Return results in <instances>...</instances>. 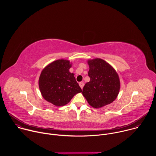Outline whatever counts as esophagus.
Returning <instances> with one entry per match:
<instances>
[{
	"label": "esophagus",
	"instance_id": "1",
	"mask_svg": "<svg viewBox=\"0 0 156 156\" xmlns=\"http://www.w3.org/2000/svg\"><path fill=\"white\" fill-rule=\"evenodd\" d=\"M79 85H80V86L81 87V88L83 89V86H84V83H83V82H80V83H79Z\"/></svg>",
	"mask_w": 156,
	"mask_h": 156
}]
</instances>
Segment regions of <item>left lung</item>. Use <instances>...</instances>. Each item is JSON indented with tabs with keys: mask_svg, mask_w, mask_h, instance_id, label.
I'll return each mask as SVG.
<instances>
[{
	"mask_svg": "<svg viewBox=\"0 0 156 156\" xmlns=\"http://www.w3.org/2000/svg\"><path fill=\"white\" fill-rule=\"evenodd\" d=\"M87 63L90 81L83 87V96L89 104L96 108L112 103L117 98L120 88L117 73L101 58L88 60Z\"/></svg>",
	"mask_w": 156,
	"mask_h": 156,
	"instance_id": "obj_1",
	"label": "left lung"
}]
</instances>
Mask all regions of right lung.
<instances>
[{
    "mask_svg": "<svg viewBox=\"0 0 156 156\" xmlns=\"http://www.w3.org/2000/svg\"><path fill=\"white\" fill-rule=\"evenodd\" d=\"M69 60H55L44 68L39 78V87L44 99L55 106L67 104L82 90L73 73Z\"/></svg>",
    "mask_w": 156,
    "mask_h": 156,
    "instance_id": "1",
    "label": "right lung"
}]
</instances>
